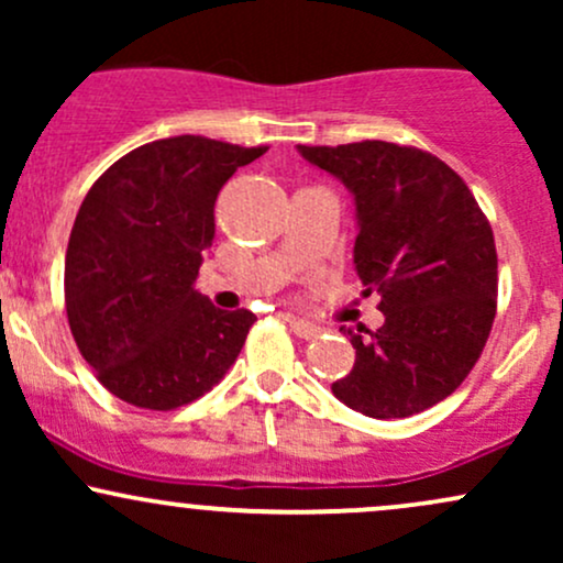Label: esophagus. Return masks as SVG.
I'll use <instances>...</instances> for the list:
<instances>
[{"mask_svg":"<svg viewBox=\"0 0 563 563\" xmlns=\"http://www.w3.org/2000/svg\"><path fill=\"white\" fill-rule=\"evenodd\" d=\"M286 322L290 325V331L299 335V339H314V335L320 333L318 325H312V322L296 318V314H286Z\"/></svg>","mask_w":563,"mask_h":563,"instance_id":"esophagus-1","label":"esophagus"}]
</instances>
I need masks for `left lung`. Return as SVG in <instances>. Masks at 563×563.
<instances>
[{"label":"left lung","instance_id":"left-lung-1","mask_svg":"<svg viewBox=\"0 0 563 563\" xmlns=\"http://www.w3.org/2000/svg\"><path fill=\"white\" fill-rule=\"evenodd\" d=\"M296 151L352 192L354 269L384 312L376 333L341 325L357 357L331 386L335 399L380 421L429 410L463 384L493 331L487 217L466 183L418 147L365 140Z\"/></svg>","mask_w":563,"mask_h":563}]
</instances>
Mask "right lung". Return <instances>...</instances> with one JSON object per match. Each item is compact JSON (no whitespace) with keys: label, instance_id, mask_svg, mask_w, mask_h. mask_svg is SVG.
I'll return each instance as SVG.
<instances>
[{"label":"right lung","instance_id":"1","mask_svg":"<svg viewBox=\"0 0 563 563\" xmlns=\"http://www.w3.org/2000/svg\"><path fill=\"white\" fill-rule=\"evenodd\" d=\"M267 147L196 137L126 153L84 198L66 251V312L100 384L147 410L183 407L222 380L254 312L198 294L219 190Z\"/></svg>","mask_w":563,"mask_h":563}]
</instances>
